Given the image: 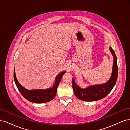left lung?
I'll return each instance as SVG.
<instances>
[{
	"label": "left lung",
	"mask_w": 130,
	"mask_h": 130,
	"mask_svg": "<svg viewBox=\"0 0 130 130\" xmlns=\"http://www.w3.org/2000/svg\"><path fill=\"white\" fill-rule=\"evenodd\" d=\"M110 51L114 57L112 73L109 80L104 84L90 86L83 89L75 84L74 78L72 79V85L74 93L78 99L85 101H93L99 100L107 96L116 85L118 77L117 58L115 52L111 46Z\"/></svg>",
	"instance_id": "obj_1"
}]
</instances>
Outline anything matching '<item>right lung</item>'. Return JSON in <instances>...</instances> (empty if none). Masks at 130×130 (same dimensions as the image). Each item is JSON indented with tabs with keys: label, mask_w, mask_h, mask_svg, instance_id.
Listing matches in <instances>:
<instances>
[{
	"label": "right lung",
	"mask_w": 130,
	"mask_h": 130,
	"mask_svg": "<svg viewBox=\"0 0 130 130\" xmlns=\"http://www.w3.org/2000/svg\"><path fill=\"white\" fill-rule=\"evenodd\" d=\"M66 72H62L59 74L55 78V84L53 87L45 89H34L28 90L19 83L16 76H15V70L14 68V80L18 89L22 95L26 99L34 103H45L52 100L55 96L58 86L62 79V76Z\"/></svg>",
	"instance_id": "1"
}]
</instances>
